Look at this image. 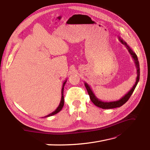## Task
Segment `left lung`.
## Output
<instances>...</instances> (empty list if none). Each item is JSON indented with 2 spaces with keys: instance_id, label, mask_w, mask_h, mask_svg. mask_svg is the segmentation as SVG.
<instances>
[{
  "instance_id": "left-lung-1",
  "label": "left lung",
  "mask_w": 150,
  "mask_h": 150,
  "mask_svg": "<svg viewBox=\"0 0 150 150\" xmlns=\"http://www.w3.org/2000/svg\"><path fill=\"white\" fill-rule=\"evenodd\" d=\"M118 39L120 40V42H121L123 45H124L126 48L127 49L129 53L131 54L132 58H133V60L134 61V64H135V66L137 68V77L136 79V82L133 85V86L132 87V88L129 91V92L126 93L125 96H124L122 98L119 99L118 101H103L100 99H98L97 97L96 96V95L94 94V93L93 92V91L91 88L90 86L88 85V84H87L86 82H84V85L85 87L87 90V92L88 93V95L90 96V98L91 99V101L93 102V103L95 105H96L97 107H98L99 108H103V109H108V108H117V107H122L123 105L125 104L126 102H127L129 99L130 98L131 96L132 95V93L134 92V89L137 86V85L139 83V79H140V67H139V62L138 60V58L137 56L135 54L133 50H132L130 47L129 46L127 43H126L124 40H123L121 38L118 37Z\"/></svg>"
}]
</instances>
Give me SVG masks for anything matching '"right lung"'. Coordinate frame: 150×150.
<instances>
[{
  "mask_svg": "<svg viewBox=\"0 0 150 150\" xmlns=\"http://www.w3.org/2000/svg\"><path fill=\"white\" fill-rule=\"evenodd\" d=\"M67 82V79L66 81H64V83L62 84V97H61V100L60 102V104L58 105V107H57V109H56L54 111H53L52 113L49 114V115H47L46 116H44V118H46V117H49V116H53L54 114H57L58 112H59L62 109V108L64 107V86H65V84Z\"/></svg>",
  "mask_w": 150,
  "mask_h": 150,
  "instance_id": "1",
  "label": "right lung"
}]
</instances>
